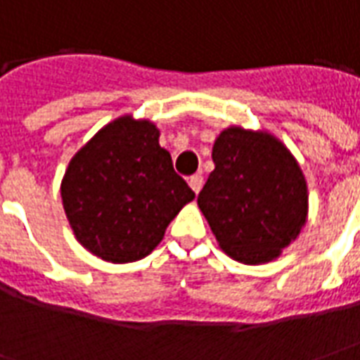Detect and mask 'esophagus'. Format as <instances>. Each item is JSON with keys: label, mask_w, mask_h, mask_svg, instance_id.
Segmentation results:
<instances>
[{"label": "esophagus", "mask_w": 360, "mask_h": 360, "mask_svg": "<svg viewBox=\"0 0 360 360\" xmlns=\"http://www.w3.org/2000/svg\"><path fill=\"white\" fill-rule=\"evenodd\" d=\"M202 183H204L202 175H193V177L188 179V187L193 188L196 195H198V193H200V188H202Z\"/></svg>", "instance_id": "esophagus-1"}]
</instances>
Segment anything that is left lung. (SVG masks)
I'll return each mask as SVG.
<instances>
[{"mask_svg":"<svg viewBox=\"0 0 360 360\" xmlns=\"http://www.w3.org/2000/svg\"><path fill=\"white\" fill-rule=\"evenodd\" d=\"M214 172L198 208L219 247L243 264H264L297 239L307 221V181L271 134L229 127L212 150Z\"/></svg>","mask_w":360,"mask_h":360,"instance_id":"left-lung-1","label":"left lung"}]
</instances>
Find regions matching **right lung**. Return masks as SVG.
Here are the masks:
<instances>
[{
    "mask_svg": "<svg viewBox=\"0 0 360 360\" xmlns=\"http://www.w3.org/2000/svg\"><path fill=\"white\" fill-rule=\"evenodd\" d=\"M158 139L156 125L125 115L103 127L67 167V219L82 247L102 260L123 264L150 255L195 198Z\"/></svg>",
    "mask_w": 360,
    "mask_h": 360,
    "instance_id": "obj_1",
    "label": "right lung"
}]
</instances>
